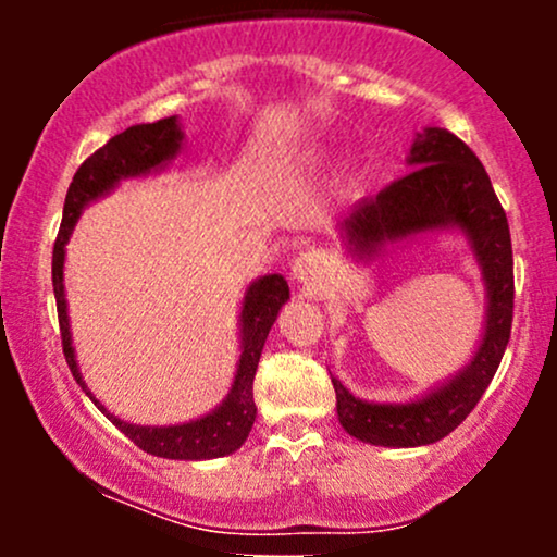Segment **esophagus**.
<instances>
[{
    "label": "esophagus",
    "instance_id": "esophagus-1",
    "mask_svg": "<svg viewBox=\"0 0 557 557\" xmlns=\"http://www.w3.org/2000/svg\"><path fill=\"white\" fill-rule=\"evenodd\" d=\"M290 272L296 283L304 287H317L322 285L324 277H327V261H324L322 253L304 251L300 257H296V261H293Z\"/></svg>",
    "mask_w": 557,
    "mask_h": 557
}]
</instances>
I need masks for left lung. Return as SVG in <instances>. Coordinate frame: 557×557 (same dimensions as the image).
Wrapping results in <instances>:
<instances>
[{"label":"left lung","mask_w":557,"mask_h":557,"mask_svg":"<svg viewBox=\"0 0 557 557\" xmlns=\"http://www.w3.org/2000/svg\"><path fill=\"white\" fill-rule=\"evenodd\" d=\"M411 164L400 181L376 198H367L341 222L356 251L374 253L387 240L456 225L471 238L490 290L487 330L476 359L461 376L437 393L406 406L363 403L332 376L337 417L345 432L372 445H430L456 430L474 411L495 376L513 324V248L505 209L497 201L487 170L461 138L443 127H426L411 149Z\"/></svg>","instance_id":"8db88e82"}]
</instances>
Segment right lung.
Returning <instances> with one entry per match:
<instances>
[{
	"mask_svg": "<svg viewBox=\"0 0 557 557\" xmlns=\"http://www.w3.org/2000/svg\"><path fill=\"white\" fill-rule=\"evenodd\" d=\"M183 133L177 127L175 117L157 120L149 125H133L127 131L107 140L101 149H96L86 162L81 164L78 172L73 175L67 196H65V212H62V225L57 233L54 251H52V285L57 298V319H60V335H62V354L73 372L78 385L86 389L81 380L78 363H75L73 343H70V324H67V306H65V285H62V267H65V243L73 233L75 220H78L81 209L96 196L110 190L114 183L123 177L144 175V172L159 168L181 151ZM290 298L287 283L280 274H267L259 283L248 287L246 300H243V354L238 363V374H235L233 389H230L227 400L216 408L209 417L190 421L181 426H133L125 421L112 419V424L133 440L140 450L151 453L159 458H175V461H201V458H220L227 453L238 450L243 440L251 432L253 419H257V403H253V376H257L259 356L264 348L267 335H270L274 319H277L280 306ZM91 398V393L86 389ZM94 400V398H91ZM96 403V400H94ZM99 406V403H96ZM101 408V406H99ZM104 411V408H101Z\"/></svg>",
	"mask_w": 557,
	"mask_h": 557,
	"instance_id": "add662e5",
	"label": "right lung"
}]
</instances>
